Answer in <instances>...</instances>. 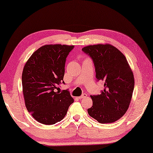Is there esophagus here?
Segmentation results:
<instances>
[{"mask_svg": "<svg viewBox=\"0 0 153 153\" xmlns=\"http://www.w3.org/2000/svg\"><path fill=\"white\" fill-rule=\"evenodd\" d=\"M86 97H87L86 94H82L81 96H79V99H81V98H86Z\"/></svg>", "mask_w": 153, "mask_h": 153, "instance_id": "1", "label": "esophagus"}]
</instances>
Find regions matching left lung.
Wrapping results in <instances>:
<instances>
[{
	"instance_id": "obj_1",
	"label": "left lung",
	"mask_w": 153,
	"mask_h": 153,
	"mask_svg": "<svg viewBox=\"0 0 153 153\" xmlns=\"http://www.w3.org/2000/svg\"><path fill=\"white\" fill-rule=\"evenodd\" d=\"M91 58L96 78L104 83V90L90 96L93 105L90 116L102 124L119 120L128 109L134 90L133 73L123 53L111 44H96L82 48Z\"/></svg>"
}]
</instances>
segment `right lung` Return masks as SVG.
I'll use <instances>...</instances> for the list:
<instances>
[{"mask_svg": "<svg viewBox=\"0 0 153 153\" xmlns=\"http://www.w3.org/2000/svg\"><path fill=\"white\" fill-rule=\"evenodd\" d=\"M74 46L48 44L37 49L25 65L22 91L27 111L39 123L60 122L74 99L68 90L55 92L63 76L68 55Z\"/></svg>", "mask_w": 153, "mask_h": 153, "instance_id": "right-lung-1", "label": "right lung"}]
</instances>
